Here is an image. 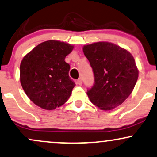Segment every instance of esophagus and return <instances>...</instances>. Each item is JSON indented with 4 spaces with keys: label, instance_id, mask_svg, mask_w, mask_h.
I'll return each mask as SVG.
<instances>
[{
    "label": "esophagus",
    "instance_id": "1",
    "mask_svg": "<svg viewBox=\"0 0 157 157\" xmlns=\"http://www.w3.org/2000/svg\"><path fill=\"white\" fill-rule=\"evenodd\" d=\"M77 83L78 84V85H80V86L82 85V80L81 77H80V78H79L78 80H77Z\"/></svg>",
    "mask_w": 157,
    "mask_h": 157
}]
</instances>
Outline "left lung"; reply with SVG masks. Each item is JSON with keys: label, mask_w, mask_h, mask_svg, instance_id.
<instances>
[{"label": "left lung", "mask_w": 157, "mask_h": 157, "mask_svg": "<svg viewBox=\"0 0 157 157\" xmlns=\"http://www.w3.org/2000/svg\"><path fill=\"white\" fill-rule=\"evenodd\" d=\"M82 51L94 76L88 97L101 109H113L130 96L137 82L139 70L133 56L124 48L108 42L84 45Z\"/></svg>", "instance_id": "1"}]
</instances>
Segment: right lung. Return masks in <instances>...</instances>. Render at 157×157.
<instances>
[{"label":"right lung","instance_id":"obj_1","mask_svg":"<svg viewBox=\"0 0 157 157\" xmlns=\"http://www.w3.org/2000/svg\"><path fill=\"white\" fill-rule=\"evenodd\" d=\"M74 46L57 40L40 43L20 65V81L31 101L46 110L59 107L68 100L75 83L65 62Z\"/></svg>","mask_w":157,"mask_h":157}]
</instances>
